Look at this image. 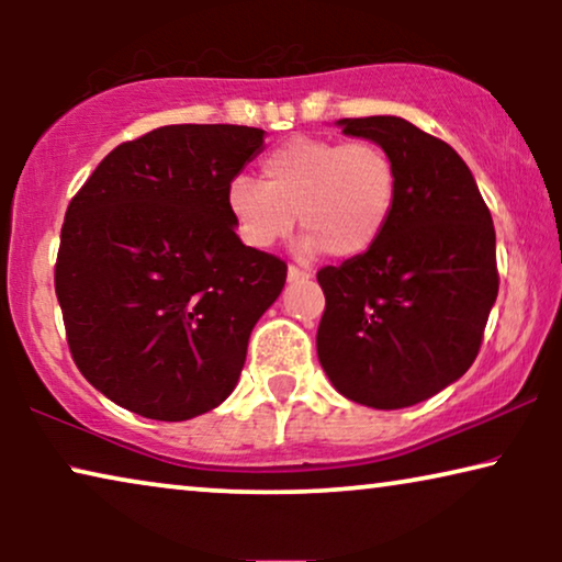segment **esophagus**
<instances>
[{"label": "esophagus", "mask_w": 562, "mask_h": 562, "mask_svg": "<svg viewBox=\"0 0 562 562\" xmlns=\"http://www.w3.org/2000/svg\"><path fill=\"white\" fill-rule=\"evenodd\" d=\"M312 279V271L310 268H302V266H289V281H310Z\"/></svg>", "instance_id": "esophagus-1"}]
</instances>
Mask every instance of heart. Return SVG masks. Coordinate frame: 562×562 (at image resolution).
<instances>
[{"label":"heart","instance_id":"heart-1","mask_svg":"<svg viewBox=\"0 0 562 562\" xmlns=\"http://www.w3.org/2000/svg\"><path fill=\"white\" fill-rule=\"evenodd\" d=\"M263 181L235 176L227 212L245 245L268 250L299 225L304 252L358 258L386 235L398 196L394 158L373 140L299 135L260 164Z\"/></svg>","mask_w":562,"mask_h":562}]
</instances>
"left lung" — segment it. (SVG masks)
<instances>
[{"label": "left lung", "instance_id": "8db88e82", "mask_svg": "<svg viewBox=\"0 0 562 562\" xmlns=\"http://www.w3.org/2000/svg\"><path fill=\"white\" fill-rule=\"evenodd\" d=\"M383 145L398 171L386 235L366 256L325 266L317 356L345 398L402 409L473 366L498 294L496 233L471 168L402 117L340 120Z\"/></svg>", "mask_w": 562, "mask_h": 562}]
</instances>
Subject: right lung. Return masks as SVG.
<instances>
[{"label":"right lung","mask_w":562,"mask_h":562,"mask_svg":"<svg viewBox=\"0 0 562 562\" xmlns=\"http://www.w3.org/2000/svg\"><path fill=\"white\" fill-rule=\"evenodd\" d=\"M263 145L245 125H166L114 148L60 227L71 358L114 404L183 422L233 394L286 263L235 235L227 187Z\"/></svg>","instance_id":"add662e5"}]
</instances>
